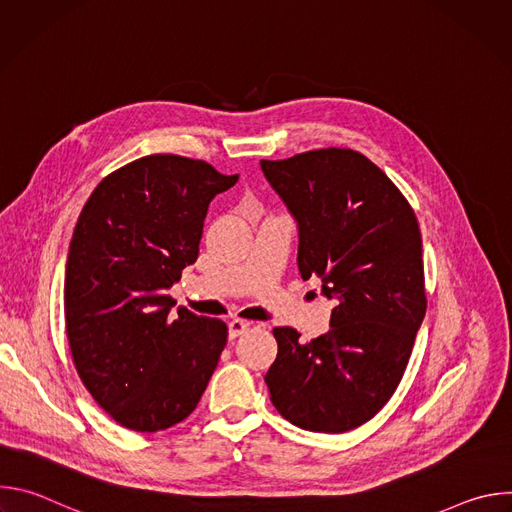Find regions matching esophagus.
I'll return each instance as SVG.
<instances>
[{
	"mask_svg": "<svg viewBox=\"0 0 512 512\" xmlns=\"http://www.w3.org/2000/svg\"><path fill=\"white\" fill-rule=\"evenodd\" d=\"M249 328H251V322H245V320H239V318H237V320H231V322H229V338L233 340V338L245 334Z\"/></svg>",
	"mask_w": 512,
	"mask_h": 512,
	"instance_id": "esophagus-1",
	"label": "esophagus"
}]
</instances>
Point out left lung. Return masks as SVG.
Returning <instances> with one entry per match:
<instances>
[{
    "label": "left lung",
    "mask_w": 512,
    "mask_h": 512,
    "mask_svg": "<svg viewBox=\"0 0 512 512\" xmlns=\"http://www.w3.org/2000/svg\"><path fill=\"white\" fill-rule=\"evenodd\" d=\"M296 216L298 267L336 302L328 334L310 342L273 328L271 403L302 429L342 433L373 419L399 387L427 310L417 216L367 156L326 148L261 160Z\"/></svg>",
    "instance_id": "obj_1"
}]
</instances>
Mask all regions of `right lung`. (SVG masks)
<instances>
[{
	"label": "right lung",
	"mask_w": 512,
	"mask_h": 512,
	"mask_svg": "<svg viewBox=\"0 0 512 512\" xmlns=\"http://www.w3.org/2000/svg\"><path fill=\"white\" fill-rule=\"evenodd\" d=\"M237 180L154 154L105 176L81 210L64 277L68 346L87 391L127 429L186 419L221 358L227 324L172 316L168 289L198 259L210 200Z\"/></svg>",
	"instance_id": "add662e5"
}]
</instances>
